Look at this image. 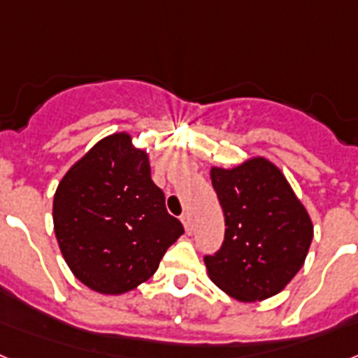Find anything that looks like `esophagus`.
Returning <instances> with one entry per match:
<instances>
[{
	"label": "esophagus",
	"instance_id": "34e87169",
	"mask_svg": "<svg viewBox=\"0 0 358 358\" xmlns=\"http://www.w3.org/2000/svg\"><path fill=\"white\" fill-rule=\"evenodd\" d=\"M181 221H182V225H185L186 232H192V215L188 214V212H185V214L181 215Z\"/></svg>",
	"mask_w": 358,
	"mask_h": 358
}]
</instances>
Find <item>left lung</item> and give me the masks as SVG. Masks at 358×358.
Instances as JSON below:
<instances>
[{"mask_svg":"<svg viewBox=\"0 0 358 358\" xmlns=\"http://www.w3.org/2000/svg\"><path fill=\"white\" fill-rule=\"evenodd\" d=\"M210 177L227 229L220 250L205 256L208 276L241 302L274 296L306 262L311 217L267 159L232 170L212 168Z\"/></svg>","mask_w":358,"mask_h":358,"instance_id":"obj_1","label":"left lung"}]
</instances>
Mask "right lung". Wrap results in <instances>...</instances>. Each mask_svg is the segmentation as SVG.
<instances>
[{"label": "right lung", "instance_id": "right-lung-1", "mask_svg": "<svg viewBox=\"0 0 358 358\" xmlns=\"http://www.w3.org/2000/svg\"><path fill=\"white\" fill-rule=\"evenodd\" d=\"M52 220L73 274L102 294L146 282L185 232L152 181L148 155L133 148L128 133L102 138L64 176Z\"/></svg>", "mask_w": 358, "mask_h": 358}]
</instances>
